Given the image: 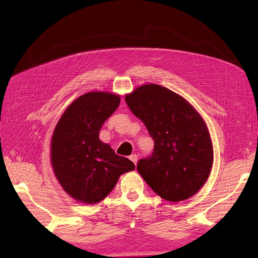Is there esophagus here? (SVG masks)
<instances>
[{"instance_id":"esophagus-1","label":"esophagus","mask_w":258,"mask_h":258,"mask_svg":"<svg viewBox=\"0 0 258 258\" xmlns=\"http://www.w3.org/2000/svg\"><path fill=\"white\" fill-rule=\"evenodd\" d=\"M130 160L132 161L134 164H136V163H138V155H136V154H132V155L130 156Z\"/></svg>"}]
</instances>
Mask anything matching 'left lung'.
<instances>
[{
    "instance_id": "1",
    "label": "left lung",
    "mask_w": 258,
    "mask_h": 258,
    "mask_svg": "<svg viewBox=\"0 0 258 258\" xmlns=\"http://www.w3.org/2000/svg\"><path fill=\"white\" fill-rule=\"evenodd\" d=\"M125 102L154 141L152 155L138 163L147 185L169 202L196 194L213 165L212 141L204 119L185 98L161 85H142L126 95Z\"/></svg>"
}]
</instances>
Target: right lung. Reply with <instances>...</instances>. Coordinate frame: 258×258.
Listing matches in <instances>:
<instances>
[{
  "mask_svg": "<svg viewBox=\"0 0 258 258\" xmlns=\"http://www.w3.org/2000/svg\"><path fill=\"white\" fill-rule=\"evenodd\" d=\"M120 98L107 92H90L65 109L51 142L53 171L64 190L76 201L95 204L111 193L120 175L133 171L128 158L115 154L98 138L104 122Z\"/></svg>",
  "mask_w": 258,
  "mask_h": 258,
  "instance_id": "right-lung-1",
  "label": "right lung"
}]
</instances>
